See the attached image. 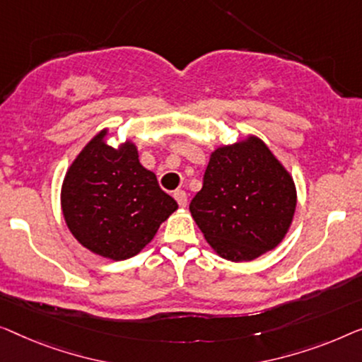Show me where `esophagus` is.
<instances>
[{"label": "esophagus", "mask_w": 362, "mask_h": 362, "mask_svg": "<svg viewBox=\"0 0 362 362\" xmlns=\"http://www.w3.org/2000/svg\"><path fill=\"white\" fill-rule=\"evenodd\" d=\"M174 198H175L177 203H179V205H180L182 208L187 206V193H185V192H183V190L174 192Z\"/></svg>", "instance_id": "esophagus-1"}]
</instances>
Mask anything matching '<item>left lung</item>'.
Instances as JSON below:
<instances>
[{
	"instance_id": "1",
	"label": "left lung",
	"mask_w": 362,
	"mask_h": 362,
	"mask_svg": "<svg viewBox=\"0 0 362 362\" xmlns=\"http://www.w3.org/2000/svg\"><path fill=\"white\" fill-rule=\"evenodd\" d=\"M293 179L256 136L211 152L190 213L208 244L233 262L272 251L292 225Z\"/></svg>"
}]
</instances>
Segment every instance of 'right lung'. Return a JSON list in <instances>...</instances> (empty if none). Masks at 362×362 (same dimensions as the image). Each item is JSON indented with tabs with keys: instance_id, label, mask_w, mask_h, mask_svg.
Instances as JSON below:
<instances>
[{
	"instance_id": "add662e5",
	"label": "right lung",
	"mask_w": 362,
	"mask_h": 362,
	"mask_svg": "<svg viewBox=\"0 0 362 362\" xmlns=\"http://www.w3.org/2000/svg\"><path fill=\"white\" fill-rule=\"evenodd\" d=\"M98 132L69 167L62 211L70 233L98 256L124 261L156 236L179 205L144 169L131 141L115 149Z\"/></svg>"
}]
</instances>
